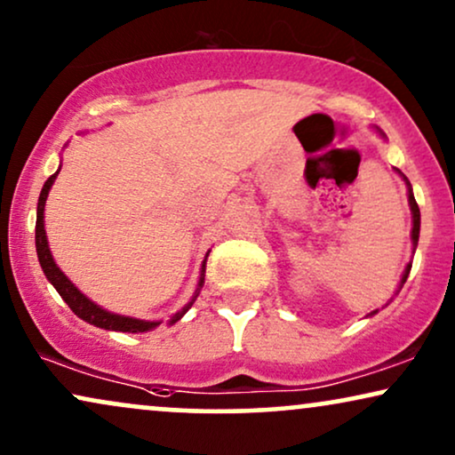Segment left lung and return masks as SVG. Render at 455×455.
<instances>
[{
    "label": "left lung",
    "mask_w": 455,
    "mask_h": 455,
    "mask_svg": "<svg viewBox=\"0 0 455 455\" xmlns=\"http://www.w3.org/2000/svg\"><path fill=\"white\" fill-rule=\"evenodd\" d=\"M396 174H399L401 178H403L405 185H407V199H410L411 220H413V227H411V241H413V250H416V245H418V237H419V208H418L416 199H413V193H411V185H410V180H407V178H405L403 174H401L399 170H396ZM410 270H411V264H407V267H405V273H403V277H401V287H403V283L407 281V275H410ZM371 315H376V310H373Z\"/></svg>",
    "instance_id": "obj_1"
}]
</instances>
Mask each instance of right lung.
I'll return each mask as SVG.
<instances>
[{"mask_svg":"<svg viewBox=\"0 0 455 455\" xmlns=\"http://www.w3.org/2000/svg\"><path fill=\"white\" fill-rule=\"evenodd\" d=\"M60 172V170H59ZM59 172L56 174H52L48 180H45V185L42 188V193H39V201H37V222H36V247H37V258H39V264H42L44 268V275L48 277V281L52 285L56 287V291H59L62 300L68 304V308L73 310L75 315H77L79 319L88 321V323L96 325V327H105V330H113V331H128V333H142V331H151L157 327L161 321H142V319H134V317H124V315H115V313H108L99 304H94L90 300V298H85L82 291L75 287L71 281L62 270L56 267L54 258H52V251H50V245H48V237H45V228H44V208H45V199H48V193L52 185H54L56 176H59ZM208 258V256H205ZM204 279H205V260L201 264V277H199V283H197V290H195V296L193 300L187 304L185 308L180 310V313H176L174 317L170 319V325L176 323V321L182 319V315L187 313L188 308L193 307V302L197 300L201 287H204Z\"/></svg>","mask_w":455,"mask_h":455,"instance_id":"right-lung-1","label":"right lung"}]
</instances>
